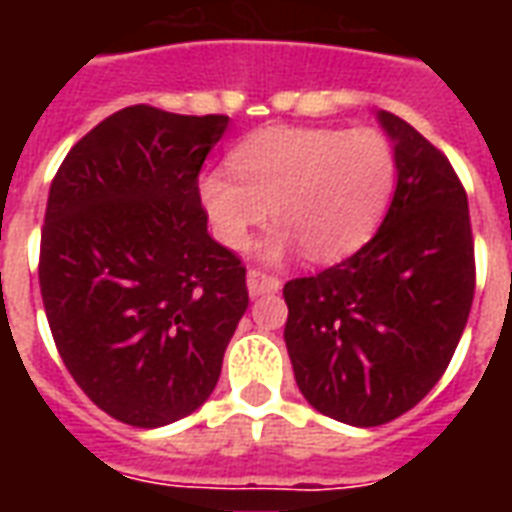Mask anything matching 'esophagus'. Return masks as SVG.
<instances>
[{"instance_id":"1","label":"esophagus","mask_w":512,"mask_h":512,"mask_svg":"<svg viewBox=\"0 0 512 512\" xmlns=\"http://www.w3.org/2000/svg\"><path fill=\"white\" fill-rule=\"evenodd\" d=\"M246 288L252 296H263V293H277L282 288V279L271 277L266 271H260V268H249V274H246Z\"/></svg>"}]
</instances>
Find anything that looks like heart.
<instances>
[{
    "instance_id": "b5f03b06",
    "label": "heart",
    "mask_w": 512,
    "mask_h": 512,
    "mask_svg": "<svg viewBox=\"0 0 512 512\" xmlns=\"http://www.w3.org/2000/svg\"><path fill=\"white\" fill-rule=\"evenodd\" d=\"M230 164L233 172L202 175V208L230 249H244L274 213L279 224L263 246L271 260L299 246L315 260L351 255L376 230L397 175L392 142L376 128H263Z\"/></svg>"
}]
</instances>
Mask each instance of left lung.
<instances>
[{"label":"left lung","instance_id":"obj_1","mask_svg":"<svg viewBox=\"0 0 512 512\" xmlns=\"http://www.w3.org/2000/svg\"><path fill=\"white\" fill-rule=\"evenodd\" d=\"M397 186L378 233L315 277L290 279L285 345L315 411L376 428L414 408L458 348L474 299L469 202L447 156L392 112Z\"/></svg>","mask_w":512,"mask_h":512}]
</instances>
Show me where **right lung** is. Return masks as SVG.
Here are the masks:
<instances>
[{
	"label": "right lung",
	"mask_w": 512,
	"mask_h": 512,
	"mask_svg": "<svg viewBox=\"0 0 512 512\" xmlns=\"http://www.w3.org/2000/svg\"><path fill=\"white\" fill-rule=\"evenodd\" d=\"M227 123L126 106L51 180L38 266L51 337L84 395L134 428L211 397L249 307L246 268L208 235L197 186Z\"/></svg>",
	"instance_id": "obj_1"
}]
</instances>
